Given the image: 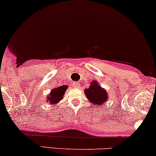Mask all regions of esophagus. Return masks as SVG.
I'll return each mask as SVG.
<instances>
[{"instance_id": "esophagus-1", "label": "esophagus", "mask_w": 156, "mask_h": 156, "mask_svg": "<svg viewBox=\"0 0 156 156\" xmlns=\"http://www.w3.org/2000/svg\"><path fill=\"white\" fill-rule=\"evenodd\" d=\"M73 87H75V88H78V86H79V83H77V82H75V83H73Z\"/></svg>"}]
</instances>
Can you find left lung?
I'll return each mask as SVG.
<instances>
[{
  "instance_id": "obj_1",
  "label": "left lung",
  "mask_w": 156,
  "mask_h": 156,
  "mask_svg": "<svg viewBox=\"0 0 156 156\" xmlns=\"http://www.w3.org/2000/svg\"><path fill=\"white\" fill-rule=\"evenodd\" d=\"M85 94L92 105H103L107 101L108 96L105 89L98 85L96 80H93L88 89H85Z\"/></svg>"
}]
</instances>
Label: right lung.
Masks as SVG:
<instances>
[{
    "instance_id": "obj_1",
    "label": "right lung",
    "mask_w": 156,
    "mask_h": 156,
    "mask_svg": "<svg viewBox=\"0 0 156 156\" xmlns=\"http://www.w3.org/2000/svg\"><path fill=\"white\" fill-rule=\"evenodd\" d=\"M66 89H68L67 85H62L58 87L53 89L51 91L50 94H48V96H47L46 102L50 103L51 105H57L62 99Z\"/></svg>"
}]
</instances>
